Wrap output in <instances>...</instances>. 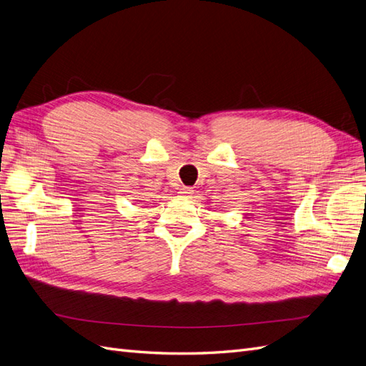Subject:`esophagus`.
<instances>
[{
	"instance_id": "obj_1",
	"label": "esophagus",
	"mask_w": 366,
	"mask_h": 366,
	"mask_svg": "<svg viewBox=\"0 0 366 366\" xmlns=\"http://www.w3.org/2000/svg\"><path fill=\"white\" fill-rule=\"evenodd\" d=\"M192 192H194V191H192V187H186V186H184V187H182L179 194L183 197V199H191Z\"/></svg>"
}]
</instances>
